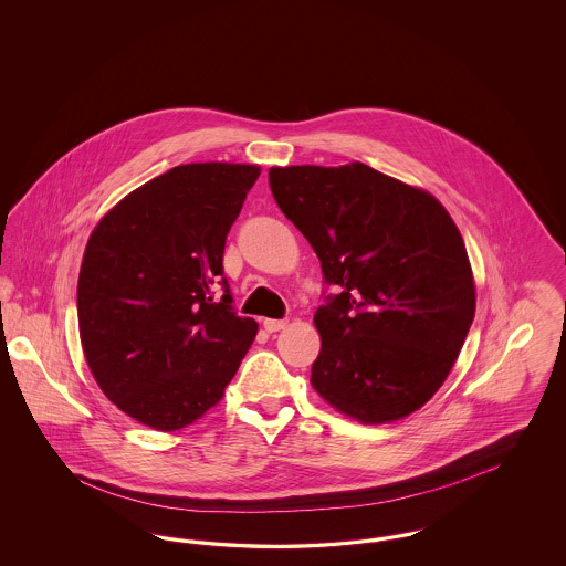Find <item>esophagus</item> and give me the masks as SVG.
<instances>
[{
    "mask_svg": "<svg viewBox=\"0 0 566 566\" xmlns=\"http://www.w3.org/2000/svg\"><path fill=\"white\" fill-rule=\"evenodd\" d=\"M263 326H265L268 333H275V331H282V328L286 326V321H273V318H268V321H263Z\"/></svg>",
    "mask_w": 566,
    "mask_h": 566,
    "instance_id": "34e87169",
    "label": "esophagus"
}]
</instances>
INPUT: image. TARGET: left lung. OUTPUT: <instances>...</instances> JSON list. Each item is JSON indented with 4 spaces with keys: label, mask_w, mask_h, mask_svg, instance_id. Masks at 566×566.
Segmentation results:
<instances>
[{
    "label": "left lung",
    "mask_w": 566,
    "mask_h": 566,
    "mask_svg": "<svg viewBox=\"0 0 566 566\" xmlns=\"http://www.w3.org/2000/svg\"><path fill=\"white\" fill-rule=\"evenodd\" d=\"M275 203L321 259L312 386L365 424L420 409L457 363L475 286L454 220L431 192L365 163L271 167Z\"/></svg>",
    "instance_id": "1"
}]
</instances>
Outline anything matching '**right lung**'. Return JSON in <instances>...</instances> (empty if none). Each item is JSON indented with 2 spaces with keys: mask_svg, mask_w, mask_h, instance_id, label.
Masks as SVG:
<instances>
[{
  "mask_svg": "<svg viewBox=\"0 0 566 566\" xmlns=\"http://www.w3.org/2000/svg\"><path fill=\"white\" fill-rule=\"evenodd\" d=\"M259 174L178 165L118 201L88 238L82 350L109 401L150 429H185L214 407L256 337L259 324L233 310L222 252Z\"/></svg>",
  "mask_w": 566,
  "mask_h": 566,
  "instance_id": "obj_1",
  "label": "right lung"
}]
</instances>
